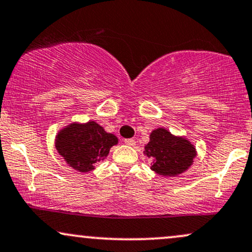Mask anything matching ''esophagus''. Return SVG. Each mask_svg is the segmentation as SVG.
<instances>
[{"instance_id":"obj_1","label":"esophagus","mask_w":252,"mask_h":252,"mask_svg":"<svg viewBox=\"0 0 252 252\" xmlns=\"http://www.w3.org/2000/svg\"><path fill=\"white\" fill-rule=\"evenodd\" d=\"M124 143H126V145H129V147H134V145L136 144V141L132 138H126V139H124Z\"/></svg>"}]
</instances>
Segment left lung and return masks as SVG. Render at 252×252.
Returning <instances> with one entry per match:
<instances>
[{
	"label": "left lung",
	"instance_id": "obj_1",
	"mask_svg": "<svg viewBox=\"0 0 252 252\" xmlns=\"http://www.w3.org/2000/svg\"><path fill=\"white\" fill-rule=\"evenodd\" d=\"M144 153L153 158L151 169L163 176L182 174L192 164L196 156V149L189 141L176 137L163 128L151 132Z\"/></svg>",
	"mask_w": 252,
	"mask_h": 252
}]
</instances>
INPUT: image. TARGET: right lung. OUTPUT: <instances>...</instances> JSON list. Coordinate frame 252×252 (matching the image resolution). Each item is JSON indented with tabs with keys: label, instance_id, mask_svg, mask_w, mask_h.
<instances>
[{
	"label": "right lung",
	"instance_id": "obj_1",
	"mask_svg": "<svg viewBox=\"0 0 252 252\" xmlns=\"http://www.w3.org/2000/svg\"><path fill=\"white\" fill-rule=\"evenodd\" d=\"M117 137L108 134L96 122L72 123L56 136V149L69 165L81 172L94 169L97 160L104 159Z\"/></svg>",
	"mask_w": 252,
	"mask_h": 252
}]
</instances>
